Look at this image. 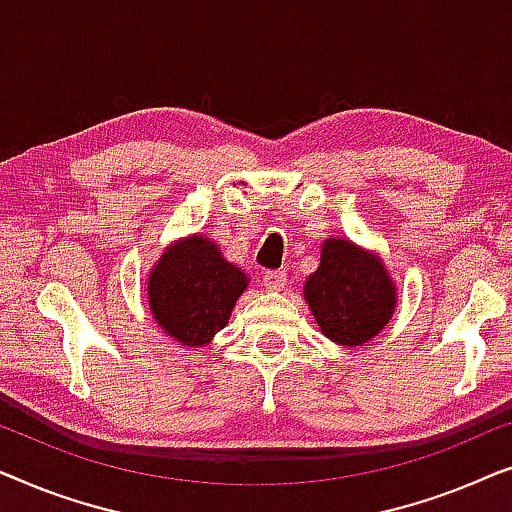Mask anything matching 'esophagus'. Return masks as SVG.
I'll return each instance as SVG.
<instances>
[{
    "mask_svg": "<svg viewBox=\"0 0 512 512\" xmlns=\"http://www.w3.org/2000/svg\"><path fill=\"white\" fill-rule=\"evenodd\" d=\"M285 280H287L285 271H264V276H262L264 287H266V290H271V292L283 290Z\"/></svg>",
    "mask_w": 512,
    "mask_h": 512,
    "instance_id": "1",
    "label": "esophagus"
}]
</instances>
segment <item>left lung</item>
<instances>
[{
	"instance_id": "left-lung-1",
	"label": "left lung",
	"mask_w": 512,
	"mask_h": 512,
	"mask_svg": "<svg viewBox=\"0 0 512 512\" xmlns=\"http://www.w3.org/2000/svg\"><path fill=\"white\" fill-rule=\"evenodd\" d=\"M306 301L322 334L341 345H359L378 334L394 313V285L376 255L355 243L329 239L318 271L306 280Z\"/></svg>"
}]
</instances>
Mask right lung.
I'll list each match as a JSON object with an SVG mask.
<instances>
[{"label": "right lung", "instance_id": "right-lung-1", "mask_svg": "<svg viewBox=\"0 0 512 512\" xmlns=\"http://www.w3.org/2000/svg\"><path fill=\"white\" fill-rule=\"evenodd\" d=\"M246 287V273L229 264L213 241L190 236L171 246L150 273V311L171 338L204 345L227 325Z\"/></svg>", "mask_w": 512, "mask_h": 512}]
</instances>
